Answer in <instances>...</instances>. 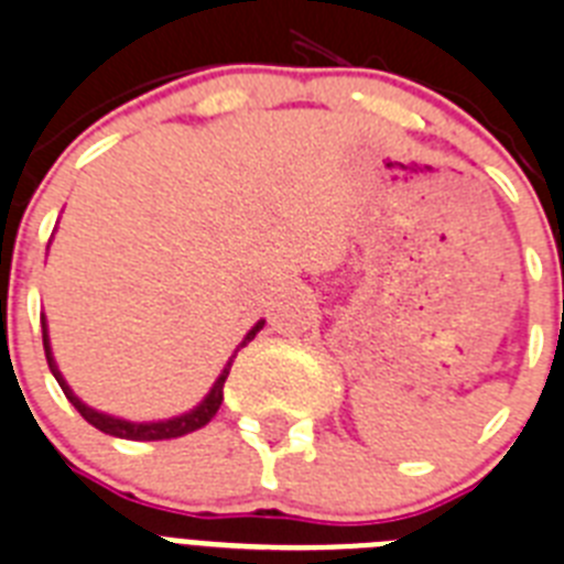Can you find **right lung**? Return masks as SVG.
<instances>
[{
	"label": "right lung",
	"mask_w": 564,
	"mask_h": 564,
	"mask_svg": "<svg viewBox=\"0 0 564 564\" xmlns=\"http://www.w3.org/2000/svg\"><path fill=\"white\" fill-rule=\"evenodd\" d=\"M263 329V321H258V324L246 333L243 344L240 347H246L249 340L254 338V335ZM42 344H45V358H48V367L51 372H54V378L59 381V387H63L65 399L70 401V404L77 406V413L83 415L88 424H94L97 430H102V433L108 435H117V438H131V442H160V438H177V435H186V433H194V430L206 427L212 419H215V413L220 410V401H224V384L226 378H229V370H231V361H235V355H231V361L226 364V370L220 372V378L215 381V387H212V392L206 395V401H203L197 410H192V413L180 415V419H172V421H154V424H131V421H122V419H111V415H102L97 413V410H91V406H85L83 401L74 395V392L68 390V384L63 381V376H59V370H56L54 358H51V347H48V329L42 326ZM238 347V349H240Z\"/></svg>",
	"instance_id": "obj_1"
}]
</instances>
